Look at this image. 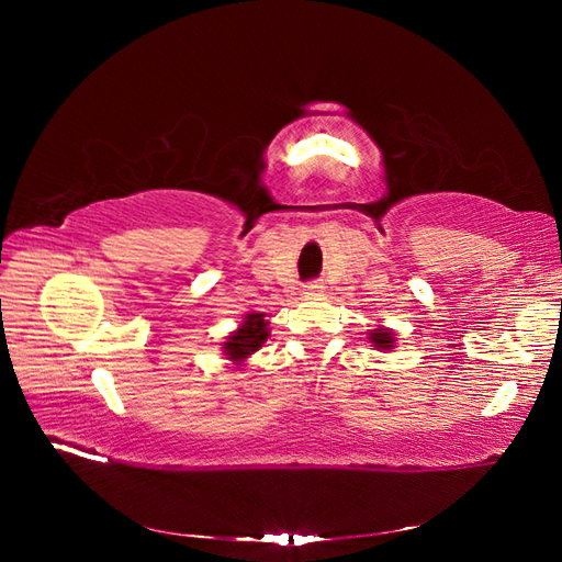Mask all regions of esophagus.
Returning <instances> with one entry per match:
<instances>
[{"mask_svg": "<svg viewBox=\"0 0 562 562\" xmlns=\"http://www.w3.org/2000/svg\"><path fill=\"white\" fill-rule=\"evenodd\" d=\"M304 291H307V295H316V293H321V285L318 283H307V285H304Z\"/></svg>", "mask_w": 562, "mask_h": 562, "instance_id": "obj_1", "label": "esophagus"}]
</instances>
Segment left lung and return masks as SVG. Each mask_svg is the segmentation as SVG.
Here are the masks:
<instances>
[{
  "label": "left lung",
  "instance_id": "obj_1",
  "mask_svg": "<svg viewBox=\"0 0 562 562\" xmlns=\"http://www.w3.org/2000/svg\"><path fill=\"white\" fill-rule=\"evenodd\" d=\"M370 342H372V347H378V349H391L394 347V333L391 330H386V328H375L370 333Z\"/></svg>",
  "mask_w": 562,
  "mask_h": 562
}]
</instances>
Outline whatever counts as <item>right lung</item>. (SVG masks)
<instances>
[{
	"mask_svg": "<svg viewBox=\"0 0 562 562\" xmlns=\"http://www.w3.org/2000/svg\"><path fill=\"white\" fill-rule=\"evenodd\" d=\"M267 321L265 314H248L239 330L232 333L225 342V353L232 361H244L246 356L258 351L267 342Z\"/></svg>",
	"mask_w": 562,
	"mask_h": 562,
	"instance_id": "right-lung-1",
	"label": "right lung"
}]
</instances>
